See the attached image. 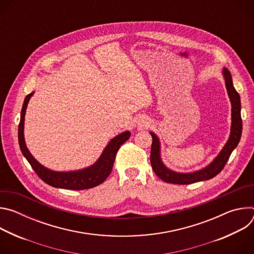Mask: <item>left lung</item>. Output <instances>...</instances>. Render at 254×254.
Wrapping results in <instances>:
<instances>
[{
  "label": "left lung",
  "instance_id": "left-lung-1",
  "mask_svg": "<svg viewBox=\"0 0 254 254\" xmlns=\"http://www.w3.org/2000/svg\"><path fill=\"white\" fill-rule=\"evenodd\" d=\"M223 76L225 79V85L227 88L228 96L231 101V131L230 136L220 154L215 158V160L208 165L206 168L193 172V173H177L168 169L162 162L160 156V140L158 136L151 131L153 137L152 149H151V164L155 174L165 181L166 183L188 185L200 181H205L214 178L218 175L225 167L231 153L237 147L242 133V120H241V102L239 93L235 90L232 82V77L227 68H223Z\"/></svg>",
  "mask_w": 254,
  "mask_h": 254
}]
</instances>
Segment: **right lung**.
<instances>
[{
    "label": "right lung",
    "mask_w": 254,
    "mask_h": 254,
    "mask_svg": "<svg viewBox=\"0 0 254 254\" xmlns=\"http://www.w3.org/2000/svg\"><path fill=\"white\" fill-rule=\"evenodd\" d=\"M34 92H31L25 97L23 107L21 111V119L18 128V138L20 149L24 157L27 159L35 173L44 182L52 187L67 189V190H85L96 187L103 183L106 178L112 173L116 156L121 146L125 143L130 136L129 131H124L121 134L115 136L103 150L99 159L92 166L72 172H55L51 171L39 162L35 160L26 147L24 138V122L25 114L30 97Z\"/></svg>",
    "instance_id": "add662e5"
}]
</instances>
